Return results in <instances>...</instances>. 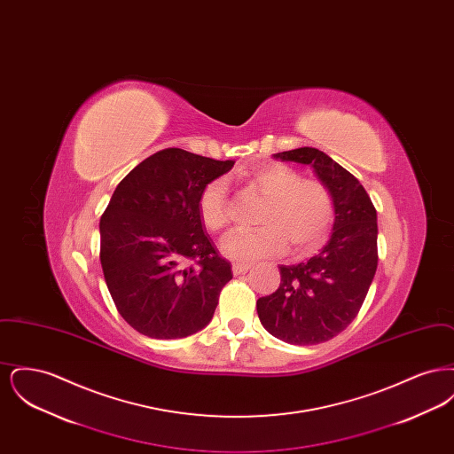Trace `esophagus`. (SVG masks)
<instances>
[{
	"mask_svg": "<svg viewBox=\"0 0 454 454\" xmlns=\"http://www.w3.org/2000/svg\"><path fill=\"white\" fill-rule=\"evenodd\" d=\"M250 269V263H233V274L239 276L245 274Z\"/></svg>",
	"mask_w": 454,
	"mask_h": 454,
	"instance_id": "obj_1",
	"label": "esophagus"
}]
</instances>
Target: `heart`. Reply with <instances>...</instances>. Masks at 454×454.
I'll use <instances>...</instances> for the list:
<instances>
[{
  "label": "heart",
  "instance_id": "obj_1",
  "mask_svg": "<svg viewBox=\"0 0 454 454\" xmlns=\"http://www.w3.org/2000/svg\"><path fill=\"white\" fill-rule=\"evenodd\" d=\"M247 184L265 199L259 230L231 233L223 239L221 252L237 262L278 257L291 245L294 255H306L324 245L335 217L330 189L317 178H302L289 165L269 163L252 170ZM202 226L219 233L230 223L228 189L224 180L209 182L197 199Z\"/></svg>",
  "mask_w": 454,
  "mask_h": 454
}]
</instances>
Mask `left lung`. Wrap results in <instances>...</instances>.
I'll return each instance as SVG.
<instances>
[{"instance_id": "obj_1", "label": "left lung", "mask_w": 454, "mask_h": 454, "mask_svg": "<svg viewBox=\"0 0 454 454\" xmlns=\"http://www.w3.org/2000/svg\"><path fill=\"white\" fill-rule=\"evenodd\" d=\"M311 165L335 202L333 233L324 250L296 265H279L281 284L259 298L263 328L294 346L322 344L344 332L366 300L378 267L376 209L361 182L317 148L276 153Z\"/></svg>"}]
</instances>
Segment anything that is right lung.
<instances>
[{
	"label": "right lung",
	"instance_id": "right-lung-1",
	"mask_svg": "<svg viewBox=\"0 0 454 454\" xmlns=\"http://www.w3.org/2000/svg\"><path fill=\"white\" fill-rule=\"evenodd\" d=\"M233 165L167 148L114 191L100 217V262L117 311L139 333L184 339L211 322L233 274L204 233L197 199Z\"/></svg>",
	"mask_w": 454,
	"mask_h": 454
}]
</instances>
